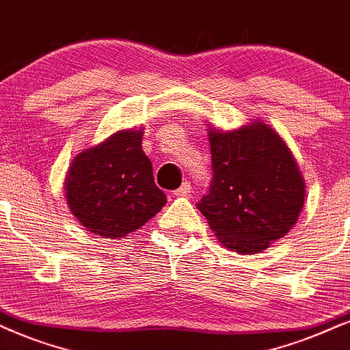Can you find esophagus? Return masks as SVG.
Listing matches in <instances>:
<instances>
[{
	"mask_svg": "<svg viewBox=\"0 0 350 350\" xmlns=\"http://www.w3.org/2000/svg\"><path fill=\"white\" fill-rule=\"evenodd\" d=\"M189 193H190V183H187V180H185V183H183V185H180L179 189L174 190V196L176 197H187Z\"/></svg>",
	"mask_w": 350,
	"mask_h": 350,
	"instance_id": "obj_1",
	"label": "esophagus"
}]
</instances>
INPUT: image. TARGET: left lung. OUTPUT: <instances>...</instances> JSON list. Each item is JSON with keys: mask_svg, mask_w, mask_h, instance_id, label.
Here are the masks:
<instances>
[{"mask_svg": "<svg viewBox=\"0 0 350 350\" xmlns=\"http://www.w3.org/2000/svg\"><path fill=\"white\" fill-rule=\"evenodd\" d=\"M208 140L213 179L198 210L226 249L267 250L294 228L307 196L293 152L262 119L234 131L210 127Z\"/></svg>", "mask_w": 350, "mask_h": 350, "instance_id": "left-lung-1", "label": "left lung"}]
</instances>
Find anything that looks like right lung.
<instances>
[{
	"label": "right lung",
	"instance_id": "obj_1",
	"mask_svg": "<svg viewBox=\"0 0 350 350\" xmlns=\"http://www.w3.org/2000/svg\"><path fill=\"white\" fill-rule=\"evenodd\" d=\"M144 129H121L74 157L64 180L70 213L88 232L121 239L165 206L152 161L142 150Z\"/></svg>",
	"mask_w": 350,
	"mask_h": 350
}]
</instances>
